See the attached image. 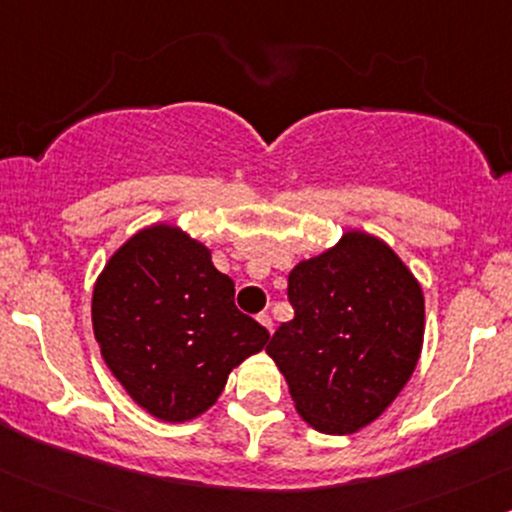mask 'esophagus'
I'll return each mask as SVG.
<instances>
[{
    "mask_svg": "<svg viewBox=\"0 0 512 512\" xmlns=\"http://www.w3.org/2000/svg\"><path fill=\"white\" fill-rule=\"evenodd\" d=\"M257 320H260V323L265 325L269 333H272V318H269V313H260V316H257Z\"/></svg>",
    "mask_w": 512,
    "mask_h": 512,
    "instance_id": "esophagus-1",
    "label": "esophagus"
}]
</instances>
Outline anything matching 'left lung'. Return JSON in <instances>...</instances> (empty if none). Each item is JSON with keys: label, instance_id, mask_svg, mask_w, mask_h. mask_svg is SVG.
<instances>
[{"label": "left lung", "instance_id": "1", "mask_svg": "<svg viewBox=\"0 0 512 512\" xmlns=\"http://www.w3.org/2000/svg\"><path fill=\"white\" fill-rule=\"evenodd\" d=\"M294 318L267 355L284 374L296 411L328 435L379 418L418 364L425 333L420 284L379 238L352 230L333 250L289 274Z\"/></svg>", "mask_w": 512, "mask_h": 512}]
</instances>
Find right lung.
Returning <instances> with one entry per match:
<instances>
[{"mask_svg": "<svg viewBox=\"0 0 512 512\" xmlns=\"http://www.w3.org/2000/svg\"><path fill=\"white\" fill-rule=\"evenodd\" d=\"M92 323L111 374L167 423L211 408L230 369L269 340L238 311L209 247L172 226L140 230L114 252L94 286Z\"/></svg>", "mask_w": 512, "mask_h": 512, "instance_id": "1", "label": "right lung"}]
</instances>
